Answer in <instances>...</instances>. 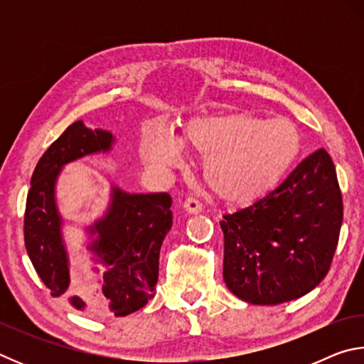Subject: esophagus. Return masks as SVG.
I'll return each instance as SVG.
<instances>
[{"label":"esophagus","mask_w":364,"mask_h":364,"mask_svg":"<svg viewBox=\"0 0 364 364\" xmlns=\"http://www.w3.org/2000/svg\"><path fill=\"white\" fill-rule=\"evenodd\" d=\"M183 207L188 213H200L202 212V204L196 199V197H188V199L184 200Z\"/></svg>","instance_id":"34e87169"}]
</instances>
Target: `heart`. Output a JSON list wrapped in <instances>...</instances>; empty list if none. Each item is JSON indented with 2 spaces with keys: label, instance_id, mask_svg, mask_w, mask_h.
<instances>
[{
  "label": "heart",
  "instance_id": "1",
  "mask_svg": "<svg viewBox=\"0 0 364 364\" xmlns=\"http://www.w3.org/2000/svg\"><path fill=\"white\" fill-rule=\"evenodd\" d=\"M178 147L204 159V180L215 196L230 204H249L282 180L299 157L301 138L289 120L218 114L188 122L176 141L151 128L141 152L154 167H173Z\"/></svg>",
  "mask_w": 364,
  "mask_h": 364
}]
</instances>
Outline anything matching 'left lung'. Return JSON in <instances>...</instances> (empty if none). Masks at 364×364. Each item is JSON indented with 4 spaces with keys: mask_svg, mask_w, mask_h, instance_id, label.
Returning a JSON list of instances; mask_svg holds the SVG:
<instances>
[{
    "mask_svg": "<svg viewBox=\"0 0 364 364\" xmlns=\"http://www.w3.org/2000/svg\"><path fill=\"white\" fill-rule=\"evenodd\" d=\"M342 217L334 162L318 149L262 199L223 215L228 289L254 305H279L313 291L331 268Z\"/></svg>",
    "mask_w": 364,
    "mask_h": 364,
    "instance_id": "obj_1",
    "label": "left lung"
}]
</instances>
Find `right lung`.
Listing matches in <instances>:
<instances>
[{"instance_id":"1","label":"right lung","mask_w":364,"mask_h":364,"mask_svg":"<svg viewBox=\"0 0 364 364\" xmlns=\"http://www.w3.org/2000/svg\"><path fill=\"white\" fill-rule=\"evenodd\" d=\"M112 143L109 132L90 130L80 120L67 127L36 164L23 215L26 249L41 281L53 297H69L77 310L93 316H127L156 295L160 247L173 221L170 194H128L114 188L107 213L88 230L97 234L90 250L106 267L102 279L77 291L70 286L54 184L65 164L106 152Z\"/></svg>"}]
</instances>
